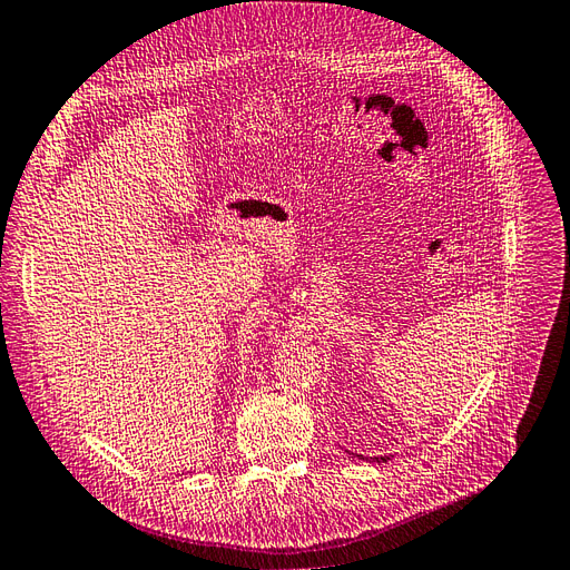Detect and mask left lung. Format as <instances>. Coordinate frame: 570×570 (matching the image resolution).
Segmentation results:
<instances>
[{
  "mask_svg": "<svg viewBox=\"0 0 570 570\" xmlns=\"http://www.w3.org/2000/svg\"><path fill=\"white\" fill-rule=\"evenodd\" d=\"M352 455H354V452H352ZM356 458H361L363 460V455H356ZM373 462H387L390 460V455H381V458H371Z\"/></svg>",
  "mask_w": 570,
  "mask_h": 570,
  "instance_id": "obj_1",
  "label": "left lung"
}]
</instances>
